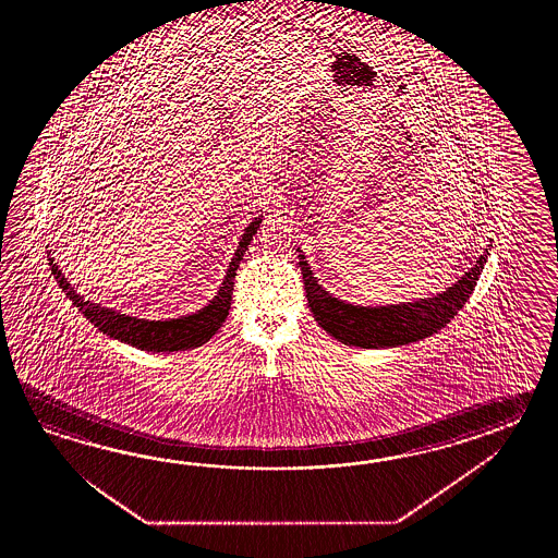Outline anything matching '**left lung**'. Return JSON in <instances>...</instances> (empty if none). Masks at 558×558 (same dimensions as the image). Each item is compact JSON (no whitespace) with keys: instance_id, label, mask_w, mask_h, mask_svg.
Wrapping results in <instances>:
<instances>
[{"instance_id":"left-lung-1","label":"left lung","mask_w":558,"mask_h":558,"mask_svg":"<svg viewBox=\"0 0 558 558\" xmlns=\"http://www.w3.org/2000/svg\"><path fill=\"white\" fill-rule=\"evenodd\" d=\"M486 255L488 251L447 291L413 303L387 307H359L344 303L320 287L305 262V255H299V265L305 281L308 307L320 327L343 344L380 349L415 343L451 323L473 293L474 284L485 267Z\"/></svg>"}]
</instances>
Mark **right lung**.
I'll list each match as a JSON object with an SVG mask.
<instances>
[{
  "label": "right lung",
  "instance_id": "add662e5",
  "mask_svg": "<svg viewBox=\"0 0 558 558\" xmlns=\"http://www.w3.org/2000/svg\"><path fill=\"white\" fill-rule=\"evenodd\" d=\"M263 215L255 217L250 226L245 227V233L239 239V247L229 263L226 279L219 287L217 295L205 305V307L183 315L179 319L149 320L130 317L125 313H119L116 308L101 307L99 303H92L80 295L72 283L61 274L60 267L49 257L51 274L58 279L61 291L70 296L73 305L80 308L85 315V319L94 323L99 331L106 332L109 337L123 341V343L137 347L142 351H154V353H173V351H187L207 343L215 332L221 329L223 320L229 315L231 308V295H233V281L238 275L239 262L243 259L247 245L253 241V235L257 233Z\"/></svg>",
  "mask_w": 558,
  "mask_h": 558
}]
</instances>
